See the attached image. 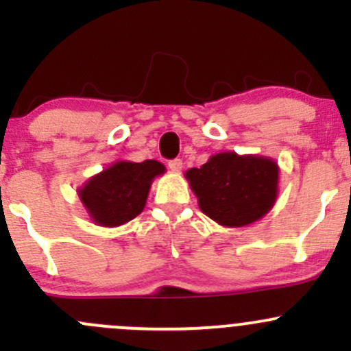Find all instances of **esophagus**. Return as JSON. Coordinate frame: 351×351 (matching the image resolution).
<instances>
[{"mask_svg": "<svg viewBox=\"0 0 351 351\" xmlns=\"http://www.w3.org/2000/svg\"><path fill=\"white\" fill-rule=\"evenodd\" d=\"M168 166H169V169H171V171H180V169L183 168V161L180 158L169 159Z\"/></svg>", "mask_w": 351, "mask_h": 351, "instance_id": "1", "label": "esophagus"}]
</instances>
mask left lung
<instances>
[{
  "instance_id": "obj_1",
  "label": "left lung",
  "mask_w": 351,
  "mask_h": 351,
  "mask_svg": "<svg viewBox=\"0 0 351 351\" xmlns=\"http://www.w3.org/2000/svg\"><path fill=\"white\" fill-rule=\"evenodd\" d=\"M202 212L228 228L263 217L277 198L278 168L261 156L221 153L186 171Z\"/></svg>"
}]
</instances>
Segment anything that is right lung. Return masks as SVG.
<instances>
[{
	"mask_svg": "<svg viewBox=\"0 0 351 351\" xmlns=\"http://www.w3.org/2000/svg\"><path fill=\"white\" fill-rule=\"evenodd\" d=\"M161 173H165V166L154 159L115 162L93 176L80 190V197L100 226L125 224L143 212L151 182Z\"/></svg>",
	"mask_w": 351,
	"mask_h": 351,
	"instance_id": "obj_1",
	"label": "right lung"
}]
</instances>
